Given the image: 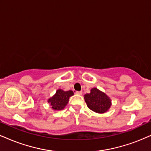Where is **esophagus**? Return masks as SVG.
Instances as JSON below:
<instances>
[{
	"label": "esophagus",
	"instance_id": "1",
	"mask_svg": "<svg viewBox=\"0 0 151 151\" xmlns=\"http://www.w3.org/2000/svg\"><path fill=\"white\" fill-rule=\"evenodd\" d=\"M76 94H78V95H81L83 93H82L81 91H77V92H76Z\"/></svg>",
	"mask_w": 151,
	"mask_h": 151
}]
</instances>
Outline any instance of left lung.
<instances>
[{"label": "left lung", "mask_w": 151, "mask_h": 151, "mask_svg": "<svg viewBox=\"0 0 151 151\" xmlns=\"http://www.w3.org/2000/svg\"><path fill=\"white\" fill-rule=\"evenodd\" d=\"M87 107L96 113H104L111 106V99L106 94L96 88L91 90V92L84 96Z\"/></svg>", "instance_id": "8db88e82"}]
</instances>
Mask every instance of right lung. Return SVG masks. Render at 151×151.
<instances>
[{"label": "right lung", "instance_id": "obj_1", "mask_svg": "<svg viewBox=\"0 0 151 151\" xmlns=\"http://www.w3.org/2000/svg\"><path fill=\"white\" fill-rule=\"evenodd\" d=\"M73 95V92L71 90L65 92L62 90H58L52 97L49 99L48 102L51 104L52 109L59 111L66 106L68 102L69 97Z\"/></svg>", "mask_w": 151, "mask_h": 151}]
</instances>
